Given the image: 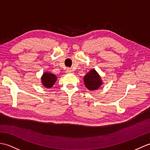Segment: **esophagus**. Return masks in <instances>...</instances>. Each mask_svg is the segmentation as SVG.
Segmentation results:
<instances>
[{
	"mask_svg": "<svg viewBox=\"0 0 150 150\" xmlns=\"http://www.w3.org/2000/svg\"><path fill=\"white\" fill-rule=\"evenodd\" d=\"M67 73H68V74H71V73H73V70L71 68H68L67 69Z\"/></svg>",
	"mask_w": 150,
	"mask_h": 150,
	"instance_id": "obj_1",
	"label": "esophagus"
}]
</instances>
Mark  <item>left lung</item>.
<instances>
[{
  "instance_id": "8db88e82",
  "label": "left lung",
  "mask_w": 150,
  "mask_h": 150,
  "mask_svg": "<svg viewBox=\"0 0 150 150\" xmlns=\"http://www.w3.org/2000/svg\"><path fill=\"white\" fill-rule=\"evenodd\" d=\"M83 82L86 88L91 91L98 89L103 84L100 76L95 69H92L84 76Z\"/></svg>"
}]
</instances>
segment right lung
<instances>
[{"mask_svg": "<svg viewBox=\"0 0 150 150\" xmlns=\"http://www.w3.org/2000/svg\"><path fill=\"white\" fill-rule=\"evenodd\" d=\"M42 84L47 88H50L54 86L55 81H57V76L49 72H45L41 76Z\"/></svg>", "mask_w": 150, "mask_h": 150, "instance_id": "obj_1", "label": "right lung"}]
</instances>
